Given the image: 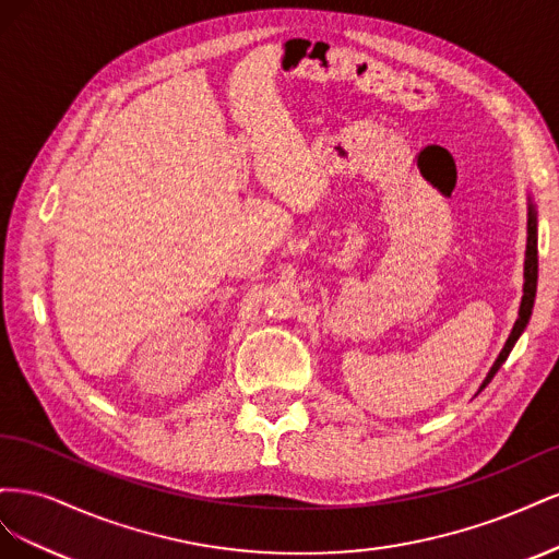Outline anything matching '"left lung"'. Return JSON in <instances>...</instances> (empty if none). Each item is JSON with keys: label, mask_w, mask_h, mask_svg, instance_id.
<instances>
[{"label": "left lung", "mask_w": 559, "mask_h": 559, "mask_svg": "<svg viewBox=\"0 0 559 559\" xmlns=\"http://www.w3.org/2000/svg\"><path fill=\"white\" fill-rule=\"evenodd\" d=\"M536 280H538V249H536V210H534V202L530 198V214H527V251H524V286H522V302H520V312L515 319V326L509 335V341H506L503 349L499 352V357L495 361V366L489 368L487 378L480 384V392L489 384L497 376V370L501 368V364L509 359L511 349L515 347L518 337L522 335L524 326L530 324V317H532V308H534V298H536Z\"/></svg>", "instance_id": "obj_1"}]
</instances>
